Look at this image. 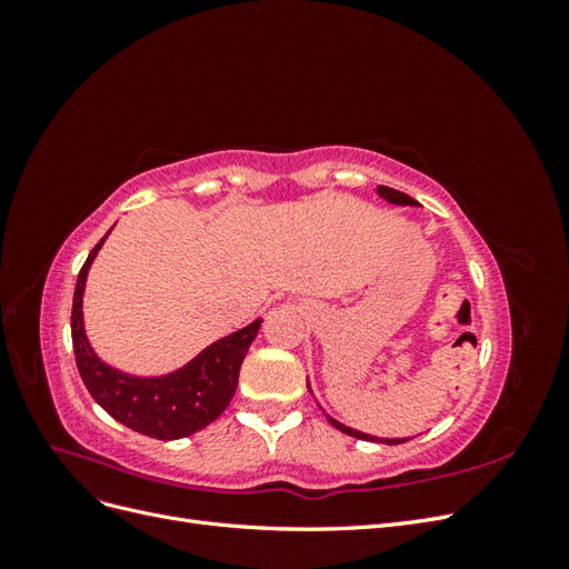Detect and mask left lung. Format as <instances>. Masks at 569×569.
<instances>
[{
  "mask_svg": "<svg viewBox=\"0 0 569 569\" xmlns=\"http://www.w3.org/2000/svg\"><path fill=\"white\" fill-rule=\"evenodd\" d=\"M377 194H380L382 199H387L389 203H396V206H418V201L412 199V197H408V194L399 192V189L385 187V184H377ZM308 391H311V385H308ZM327 420H330V425H332V427H337L339 432L349 435V437H356V439H363V441H375V443H387V446H396V443H403V441L412 439V437H408V439H406V437H403V439H382V437H372V435H366V432H358V429H353V427H347V425H341L339 420H335V418H330V416H327Z\"/></svg>",
  "mask_w": 569,
  "mask_h": 569,
  "instance_id": "obj_1",
  "label": "left lung"
}]
</instances>
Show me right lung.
Returning a JSON list of instances; mask_svg holds the SVG:
<instances>
[{
	"mask_svg": "<svg viewBox=\"0 0 569 569\" xmlns=\"http://www.w3.org/2000/svg\"><path fill=\"white\" fill-rule=\"evenodd\" d=\"M109 232L90 251L76 282L71 335L78 372L84 387L92 393V399L113 420L123 422L134 432L161 441L194 435L206 425H211L230 406L239 380V368H242V360L258 330H261L263 320H253L242 330L209 343L189 363L173 372L159 377H137L111 368L94 353L88 335H84L82 320L84 282H88L90 266L99 249L104 247Z\"/></svg>",
	"mask_w": 569,
	"mask_h": 569,
	"instance_id": "1",
	"label": "right lung"
}]
</instances>
